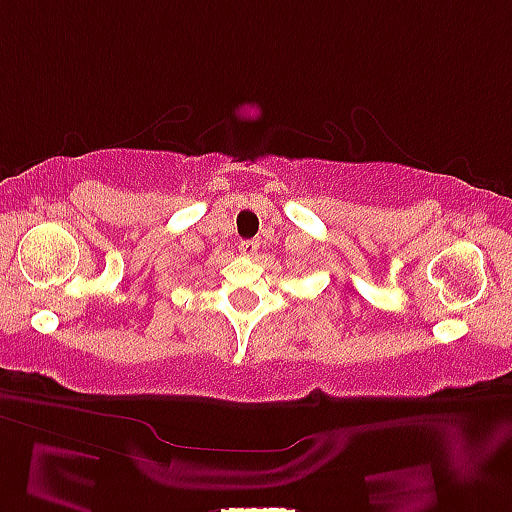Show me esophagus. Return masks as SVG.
Here are the masks:
<instances>
[{"label":"esophagus","mask_w":512,"mask_h":512,"mask_svg":"<svg viewBox=\"0 0 512 512\" xmlns=\"http://www.w3.org/2000/svg\"><path fill=\"white\" fill-rule=\"evenodd\" d=\"M259 244L255 242V239H244V242H239V253L246 255V257H253L257 253Z\"/></svg>","instance_id":"obj_1"}]
</instances>
